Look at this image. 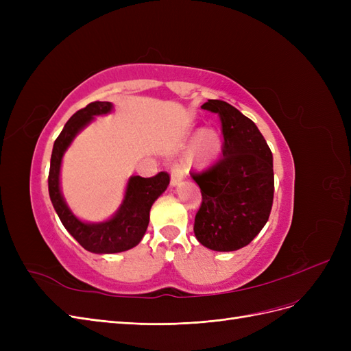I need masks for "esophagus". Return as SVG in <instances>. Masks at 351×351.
<instances>
[{"label":"esophagus","instance_id":"34e87169","mask_svg":"<svg viewBox=\"0 0 351 351\" xmlns=\"http://www.w3.org/2000/svg\"><path fill=\"white\" fill-rule=\"evenodd\" d=\"M186 177V171L183 167L174 165L171 169V186H177L183 182V178Z\"/></svg>","mask_w":351,"mask_h":351}]
</instances>
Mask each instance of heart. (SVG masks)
<instances>
[{
	"label": "heart",
	"instance_id": "b5f03b06",
	"mask_svg": "<svg viewBox=\"0 0 351 351\" xmlns=\"http://www.w3.org/2000/svg\"><path fill=\"white\" fill-rule=\"evenodd\" d=\"M221 136L215 130H202L197 136L192 149L193 162L197 167L208 165L221 152Z\"/></svg>",
	"mask_w": 351,
	"mask_h": 351
}]
</instances>
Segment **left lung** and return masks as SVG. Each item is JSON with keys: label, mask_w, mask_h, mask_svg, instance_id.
I'll return each mask as SVG.
<instances>
[{"label": "left lung", "mask_w": 351, "mask_h": 351, "mask_svg": "<svg viewBox=\"0 0 351 351\" xmlns=\"http://www.w3.org/2000/svg\"><path fill=\"white\" fill-rule=\"evenodd\" d=\"M202 108L219 115L224 142L217 164L192 173L202 192L195 236L210 250H239L259 234L269 218L272 152L256 124L232 105L208 99Z\"/></svg>", "instance_id": "obj_1"}]
</instances>
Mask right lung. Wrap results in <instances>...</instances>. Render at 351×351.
<instances>
[{
  "instance_id": "add662e5",
  "label": "right lung",
  "mask_w": 351,
  "mask_h": 351,
  "mask_svg": "<svg viewBox=\"0 0 351 351\" xmlns=\"http://www.w3.org/2000/svg\"><path fill=\"white\" fill-rule=\"evenodd\" d=\"M111 102L95 101L70 117L64 129L54 142L48 176V190L58 218L82 247L92 253H119L129 250L141 243L149 224V210L154 202L161 196L169 184V174L165 171L143 178L133 176L127 183L125 195L115 215L104 222L89 224L73 215L60 190L61 159L76 134L88 125L95 115L108 114Z\"/></svg>"
}]
</instances>
